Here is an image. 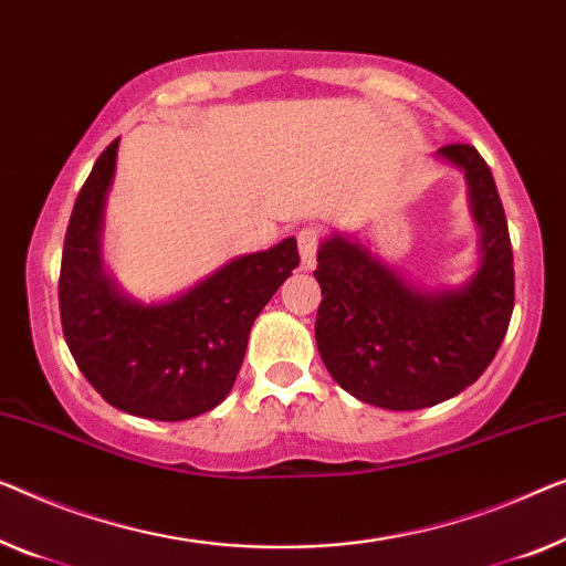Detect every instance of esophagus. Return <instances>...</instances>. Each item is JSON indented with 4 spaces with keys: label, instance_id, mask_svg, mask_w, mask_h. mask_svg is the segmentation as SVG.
<instances>
[{
    "label": "esophagus",
    "instance_id": "obj_1",
    "mask_svg": "<svg viewBox=\"0 0 566 566\" xmlns=\"http://www.w3.org/2000/svg\"><path fill=\"white\" fill-rule=\"evenodd\" d=\"M297 247H300V256H302V264L307 269L315 264V254H317V247H319V231L317 229H302L297 233Z\"/></svg>",
    "mask_w": 566,
    "mask_h": 566
}]
</instances>
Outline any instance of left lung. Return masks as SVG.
<instances>
[{
	"instance_id": "left-lung-1",
	"label": "left lung",
	"mask_w": 566,
	"mask_h": 566,
	"mask_svg": "<svg viewBox=\"0 0 566 566\" xmlns=\"http://www.w3.org/2000/svg\"><path fill=\"white\" fill-rule=\"evenodd\" d=\"M437 157L465 175L480 231L465 284L409 282L350 233L333 231L317 249L319 358L350 396L391 411L434 407L475 384L513 312V251L491 167L470 145L440 147Z\"/></svg>"
}]
</instances>
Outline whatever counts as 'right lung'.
I'll list each match as a JSON object with an SVG mask.
<instances>
[{"label": "right lung", "mask_w": 566, "mask_h": 566, "mask_svg": "<svg viewBox=\"0 0 566 566\" xmlns=\"http://www.w3.org/2000/svg\"><path fill=\"white\" fill-rule=\"evenodd\" d=\"M119 139L96 159L75 198L61 266L67 348L88 384L126 415L182 421L231 394L259 312L300 264L286 235L266 251L235 256L170 300L126 294L104 264L106 200Z\"/></svg>", "instance_id": "obj_1"}]
</instances>
